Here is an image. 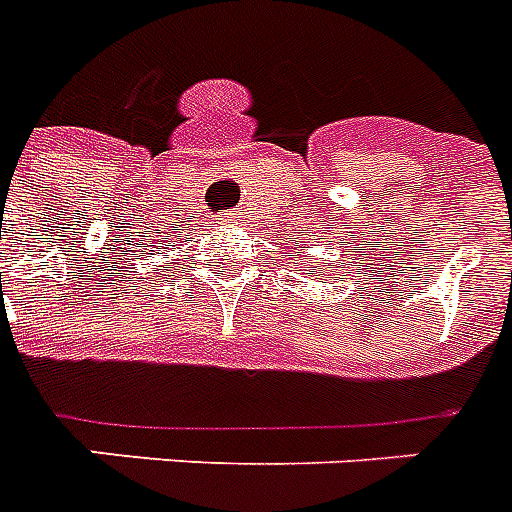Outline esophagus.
<instances>
[{"label": "esophagus", "instance_id": "1", "mask_svg": "<svg viewBox=\"0 0 512 512\" xmlns=\"http://www.w3.org/2000/svg\"><path fill=\"white\" fill-rule=\"evenodd\" d=\"M220 220H223V223H236V215L234 213H226Z\"/></svg>", "mask_w": 512, "mask_h": 512}]
</instances>
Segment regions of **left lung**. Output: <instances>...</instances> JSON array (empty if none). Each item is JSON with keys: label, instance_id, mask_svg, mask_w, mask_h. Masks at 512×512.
<instances>
[{"label": "left lung", "instance_id": "1", "mask_svg": "<svg viewBox=\"0 0 512 512\" xmlns=\"http://www.w3.org/2000/svg\"><path fill=\"white\" fill-rule=\"evenodd\" d=\"M305 257H307V255H305Z\"/></svg>", "mask_w": 512, "mask_h": 512}]
</instances>
